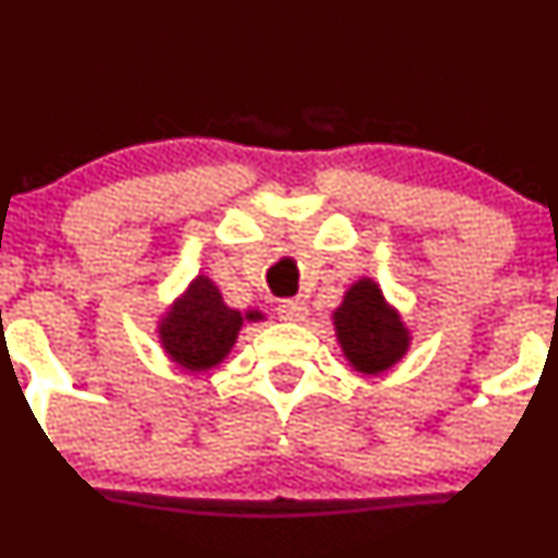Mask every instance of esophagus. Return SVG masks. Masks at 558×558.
Listing matches in <instances>:
<instances>
[{"label": "esophagus", "mask_w": 558, "mask_h": 558, "mask_svg": "<svg viewBox=\"0 0 558 558\" xmlns=\"http://www.w3.org/2000/svg\"><path fill=\"white\" fill-rule=\"evenodd\" d=\"M278 315L289 324H300L307 318V305L302 300H286L278 305Z\"/></svg>", "instance_id": "34e87169"}]
</instances>
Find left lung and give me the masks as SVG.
<instances>
[{"label": "left lung", "mask_w": 558, "mask_h": 558, "mask_svg": "<svg viewBox=\"0 0 558 558\" xmlns=\"http://www.w3.org/2000/svg\"><path fill=\"white\" fill-rule=\"evenodd\" d=\"M331 320L337 342L356 373H386L410 348V331L402 324V315L388 305L373 278L356 280L345 291Z\"/></svg>", "instance_id": "left-lung-1"}]
</instances>
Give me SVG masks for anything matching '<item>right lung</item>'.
I'll return each mask as SVG.
<instances>
[{"mask_svg": "<svg viewBox=\"0 0 558 558\" xmlns=\"http://www.w3.org/2000/svg\"><path fill=\"white\" fill-rule=\"evenodd\" d=\"M243 320H264L258 311H232L207 275H196L159 320L167 356L189 373L218 367L238 342Z\"/></svg>", "mask_w": 558, "mask_h": 558, "instance_id": "right-lung-1", "label": "right lung"}]
</instances>
